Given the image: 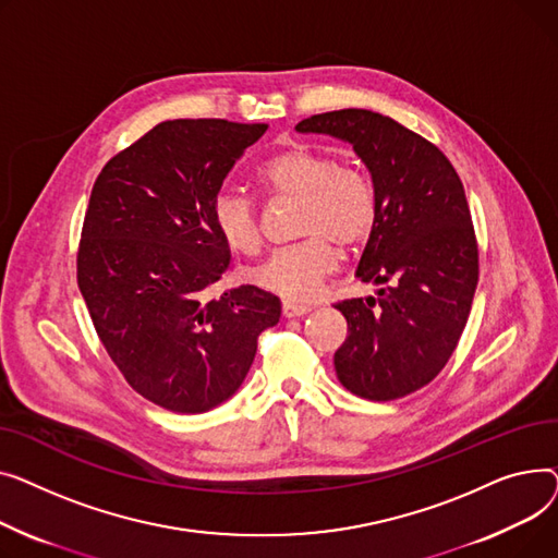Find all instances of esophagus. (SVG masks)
<instances>
[{
	"instance_id": "1",
	"label": "esophagus",
	"mask_w": 558,
	"mask_h": 558,
	"mask_svg": "<svg viewBox=\"0 0 558 558\" xmlns=\"http://www.w3.org/2000/svg\"><path fill=\"white\" fill-rule=\"evenodd\" d=\"M308 311H311V306L298 304V302H283V304H281L283 317H302V315H306Z\"/></svg>"
}]
</instances>
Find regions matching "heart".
I'll return each mask as SVG.
<instances>
[{"mask_svg": "<svg viewBox=\"0 0 558 558\" xmlns=\"http://www.w3.org/2000/svg\"><path fill=\"white\" fill-rule=\"evenodd\" d=\"M258 184L277 201H298L294 229L304 239L275 250L250 279L292 302H306L338 266V250H357L374 234L380 198L374 178L357 163L311 146H292L260 163ZM222 243L252 256L264 243L254 195L220 189L211 205Z\"/></svg>", "mask_w": 558, "mask_h": 558, "instance_id": "heart-1", "label": "heart"}]
</instances>
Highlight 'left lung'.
<instances>
[{
  "label": "left lung",
  "instance_id": "8db88e82",
  "mask_svg": "<svg viewBox=\"0 0 558 558\" xmlns=\"http://www.w3.org/2000/svg\"><path fill=\"white\" fill-rule=\"evenodd\" d=\"M298 130L351 142L378 186L355 275L383 288L336 304L349 329L333 363L351 395L403 399L446 367L471 313L480 250L462 180L433 142L372 110L313 114Z\"/></svg>",
  "mask_w": 558,
  "mask_h": 558
}]
</instances>
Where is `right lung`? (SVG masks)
<instances>
[{"label": "right lung", "mask_w": 558, "mask_h": 558, "mask_svg": "<svg viewBox=\"0 0 558 558\" xmlns=\"http://www.w3.org/2000/svg\"><path fill=\"white\" fill-rule=\"evenodd\" d=\"M268 123L161 121L98 173L76 279L98 340L146 401L201 414L241 387L258 336L281 317L256 286L203 292L229 268L211 205Z\"/></svg>", "instance_id": "obj_1"}]
</instances>
